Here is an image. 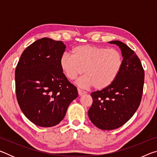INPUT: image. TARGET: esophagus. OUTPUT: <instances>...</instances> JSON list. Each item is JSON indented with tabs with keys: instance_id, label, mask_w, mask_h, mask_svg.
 <instances>
[{
	"instance_id": "esophagus-1",
	"label": "esophagus",
	"mask_w": 157,
	"mask_h": 157,
	"mask_svg": "<svg viewBox=\"0 0 157 157\" xmlns=\"http://www.w3.org/2000/svg\"><path fill=\"white\" fill-rule=\"evenodd\" d=\"M78 94H79V95H83V94H86V91H83V90H82L80 89H78Z\"/></svg>"
}]
</instances>
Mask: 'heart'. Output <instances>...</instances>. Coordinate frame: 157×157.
Listing matches in <instances>:
<instances>
[{"label": "heart", "mask_w": 157, "mask_h": 157, "mask_svg": "<svg viewBox=\"0 0 157 157\" xmlns=\"http://www.w3.org/2000/svg\"><path fill=\"white\" fill-rule=\"evenodd\" d=\"M123 65L121 52L115 48L81 45L73 49V55L64 52L60 57V66L66 78L77 81L78 86L98 90L107 88L120 74Z\"/></svg>", "instance_id": "heart-1"}]
</instances>
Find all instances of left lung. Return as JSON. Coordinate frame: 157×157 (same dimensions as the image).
<instances>
[{"label":"left lung","instance_id":"obj_1","mask_svg":"<svg viewBox=\"0 0 157 157\" xmlns=\"http://www.w3.org/2000/svg\"><path fill=\"white\" fill-rule=\"evenodd\" d=\"M109 43L121 48L123 68L112 84L91 93L93 103L88 111L93 124L103 130L118 128L133 116L141 101L145 77L141 62L134 50L120 41Z\"/></svg>","mask_w":157,"mask_h":157}]
</instances>
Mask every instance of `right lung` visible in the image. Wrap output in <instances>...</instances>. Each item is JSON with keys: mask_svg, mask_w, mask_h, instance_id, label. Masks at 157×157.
<instances>
[{"mask_svg": "<svg viewBox=\"0 0 157 157\" xmlns=\"http://www.w3.org/2000/svg\"><path fill=\"white\" fill-rule=\"evenodd\" d=\"M62 41L44 37L25 48L15 71L16 94L24 115L36 125H56L78 96L75 86L63 73Z\"/></svg>", "mask_w": 157, "mask_h": 157, "instance_id": "right-lung-1", "label": "right lung"}]
</instances>
